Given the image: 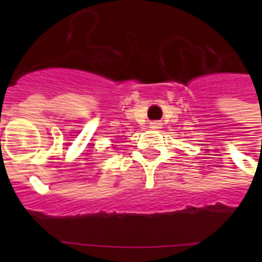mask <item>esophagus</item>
<instances>
[{"label": "esophagus", "instance_id": "34e87169", "mask_svg": "<svg viewBox=\"0 0 262 262\" xmlns=\"http://www.w3.org/2000/svg\"><path fill=\"white\" fill-rule=\"evenodd\" d=\"M152 127H159V126H158V123H152Z\"/></svg>", "mask_w": 262, "mask_h": 262}]
</instances>
